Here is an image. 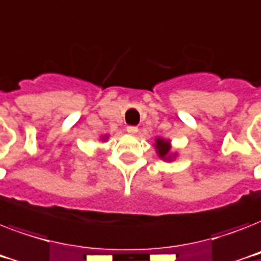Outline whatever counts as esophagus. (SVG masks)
I'll return each mask as SVG.
<instances>
[{
    "instance_id": "34e87169",
    "label": "esophagus",
    "mask_w": 261,
    "mask_h": 261,
    "mask_svg": "<svg viewBox=\"0 0 261 261\" xmlns=\"http://www.w3.org/2000/svg\"><path fill=\"white\" fill-rule=\"evenodd\" d=\"M127 133L128 134H137L138 133V127H135V126H127Z\"/></svg>"
}]
</instances>
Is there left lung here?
Returning a JSON list of instances; mask_svg holds the SVG:
<instances>
[{
  "label": "left lung",
  "instance_id": "obj_1",
  "mask_svg": "<svg viewBox=\"0 0 261 261\" xmlns=\"http://www.w3.org/2000/svg\"><path fill=\"white\" fill-rule=\"evenodd\" d=\"M155 149H157V153L161 159L164 160H172L174 159V154L171 155V143L168 141H164V139L159 138L155 141Z\"/></svg>",
  "mask_w": 261,
  "mask_h": 261
}]
</instances>
